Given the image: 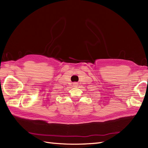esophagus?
<instances>
[{
    "instance_id": "1",
    "label": "esophagus",
    "mask_w": 148,
    "mask_h": 148,
    "mask_svg": "<svg viewBox=\"0 0 148 148\" xmlns=\"http://www.w3.org/2000/svg\"><path fill=\"white\" fill-rule=\"evenodd\" d=\"M73 86H77V85H78V84H77V83H73Z\"/></svg>"
}]
</instances>
